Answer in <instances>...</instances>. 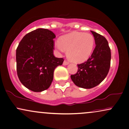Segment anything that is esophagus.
I'll use <instances>...</instances> for the list:
<instances>
[{
    "instance_id": "34e87169",
    "label": "esophagus",
    "mask_w": 129,
    "mask_h": 129,
    "mask_svg": "<svg viewBox=\"0 0 129 129\" xmlns=\"http://www.w3.org/2000/svg\"><path fill=\"white\" fill-rule=\"evenodd\" d=\"M69 64V62H67V60H64L63 62V66H67V65Z\"/></svg>"
}]
</instances>
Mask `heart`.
<instances>
[{"label":"heart","instance_id":"1","mask_svg":"<svg viewBox=\"0 0 129 129\" xmlns=\"http://www.w3.org/2000/svg\"><path fill=\"white\" fill-rule=\"evenodd\" d=\"M95 40L92 34L73 32L63 35L60 41L55 43V47L59 52L67 51V58L71 61L81 63L88 59L94 50Z\"/></svg>","mask_w":129,"mask_h":129}]
</instances>
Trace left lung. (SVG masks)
Wrapping results in <instances>:
<instances>
[{"label": "left lung", "instance_id": "1", "mask_svg": "<svg viewBox=\"0 0 129 129\" xmlns=\"http://www.w3.org/2000/svg\"><path fill=\"white\" fill-rule=\"evenodd\" d=\"M91 32L95 40V49L87 61L77 65L76 73L71 75L74 84L85 89L100 84L108 75L111 66V49L108 41L100 34Z\"/></svg>", "mask_w": 129, "mask_h": 129}]
</instances>
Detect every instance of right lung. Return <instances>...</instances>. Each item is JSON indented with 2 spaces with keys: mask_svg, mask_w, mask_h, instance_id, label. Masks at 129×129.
<instances>
[{
  "mask_svg": "<svg viewBox=\"0 0 129 129\" xmlns=\"http://www.w3.org/2000/svg\"><path fill=\"white\" fill-rule=\"evenodd\" d=\"M55 34L39 28L29 32L20 42L16 50L17 72L21 83L34 92L48 89L53 79L55 68L63 58L53 55Z\"/></svg>",
  "mask_w": 129,
  "mask_h": 129,
  "instance_id": "1",
  "label": "right lung"
}]
</instances>
